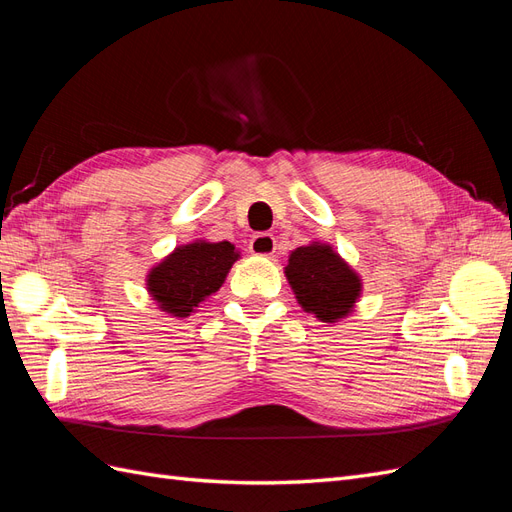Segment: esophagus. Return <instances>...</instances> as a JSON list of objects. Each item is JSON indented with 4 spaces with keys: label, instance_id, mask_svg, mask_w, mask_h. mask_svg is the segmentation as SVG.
<instances>
[{
    "label": "esophagus",
    "instance_id": "34e87169",
    "mask_svg": "<svg viewBox=\"0 0 512 512\" xmlns=\"http://www.w3.org/2000/svg\"><path fill=\"white\" fill-rule=\"evenodd\" d=\"M275 237L269 232H258L250 241V252L256 256H271L275 252Z\"/></svg>",
    "mask_w": 512,
    "mask_h": 512
}]
</instances>
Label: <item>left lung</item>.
Returning <instances> with one entry per match:
<instances>
[{
  "label": "left lung",
  "mask_w": 512,
  "mask_h": 512,
  "mask_svg": "<svg viewBox=\"0 0 512 512\" xmlns=\"http://www.w3.org/2000/svg\"><path fill=\"white\" fill-rule=\"evenodd\" d=\"M288 282L301 307L322 322H335L352 312L361 280L331 245L297 247L288 258Z\"/></svg>",
  "instance_id": "1"
}]
</instances>
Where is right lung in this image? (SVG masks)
I'll list each match as a JSON object with an SVG mask.
<instances>
[{"label":"right lung","instance_id":"right-lung-1","mask_svg":"<svg viewBox=\"0 0 512 512\" xmlns=\"http://www.w3.org/2000/svg\"><path fill=\"white\" fill-rule=\"evenodd\" d=\"M237 258L235 245L228 241H196L183 245L151 269L147 288L162 312L188 318L198 303L220 290L228 269Z\"/></svg>","mask_w":512,"mask_h":512}]
</instances>
